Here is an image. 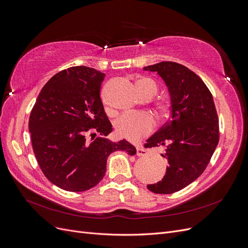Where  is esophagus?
<instances>
[{
	"mask_svg": "<svg viewBox=\"0 0 248 248\" xmlns=\"http://www.w3.org/2000/svg\"><path fill=\"white\" fill-rule=\"evenodd\" d=\"M137 155L138 156H145V155H147V150L144 147L139 146L137 148Z\"/></svg>",
	"mask_w": 248,
	"mask_h": 248,
	"instance_id": "34e87169",
	"label": "esophagus"
}]
</instances>
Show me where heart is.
<instances>
[{"label": "heart", "mask_w": 248, "mask_h": 248, "mask_svg": "<svg viewBox=\"0 0 248 248\" xmlns=\"http://www.w3.org/2000/svg\"><path fill=\"white\" fill-rule=\"evenodd\" d=\"M138 91L141 96L150 95L154 96L157 87L155 82L148 78H141L137 82ZM159 111H166L163 107L159 108ZM115 128L119 136L127 140H138L144 138L151 132L154 128V121L152 117L146 112H139V114H126L120 117L116 123Z\"/></svg>", "instance_id": "obj_1"}]
</instances>
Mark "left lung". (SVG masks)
Masks as SVG:
<instances>
[{"label":"left lung","instance_id":"8db88e82","mask_svg":"<svg viewBox=\"0 0 248 248\" xmlns=\"http://www.w3.org/2000/svg\"><path fill=\"white\" fill-rule=\"evenodd\" d=\"M142 69L157 72L170 95V121L146 144L147 148L163 146L160 155L169 162L161 181L148 185V189L170 194L196 181L205 170L218 144V117L205 82L187 67L160 62Z\"/></svg>","mask_w":248,"mask_h":248}]
</instances>
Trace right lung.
<instances>
[{"instance_id": "1", "label": "right lung", "mask_w": 248, "mask_h": 248, "mask_svg": "<svg viewBox=\"0 0 248 248\" xmlns=\"http://www.w3.org/2000/svg\"><path fill=\"white\" fill-rule=\"evenodd\" d=\"M104 77L86 66L57 73L42 88L30 115L36 159L44 176L64 190L80 192L98 184L110 153H136L126 140L107 139L112 128L99 95ZM89 130L99 133L91 143L85 139Z\"/></svg>"}]
</instances>
